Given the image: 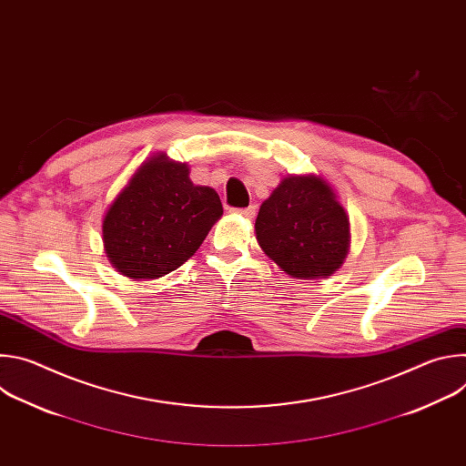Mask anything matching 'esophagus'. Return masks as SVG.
I'll use <instances>...</instances> for the list:
<instances>
[{"label": "esophagus", "instance_id": "obj_1", "mask_svg": "<svg viewBox=\"0 0 466 466\" xmlns=\"http://www.w3.org/2000/svg\"><path fill=\"white\" fill-rule=\"evenodd\" d=\"M234 216H241V218H245V219H252L254 218V214H256V210H254V207H248V208H234V210H230Z\"/></svg>", "mask_w": 466, "mask_h": 466}]
</instances>
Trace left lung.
I'll use <instances>...</instances> for the list:
<instances>
[{"instance_id":"left-lung-1","label":"left lung","mask_w":466,"mask_h":466,"mask_svg":"<svg viewBox=\"0 0 466 466\" xmlns=\"http://www.w3.org/2000/svg\"><path fill=\"white\" fill-rule=\"evenodd\" d=\"M254 230L261 250L297 280L331 277L350 250L349 214L320 175L284 177L261 203Z\"/></svg>"}]
</instances>
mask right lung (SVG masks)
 Returning <instances> with one entry per match:
<instances>
[{
	"instance_id": "right-lung-1",
	"label": "right lung",
	"mask_w": 466,
	"mask_h": 466,
	"mask_svg": "<svg viewBox=\"0 0 466 466\" xmlns=\"http://www.w3.org/2000/svg\"><path fill=\"white\" fill-rule=\"evenodd\" d=\"M221 216L214 187L195 186L187 164L155 153L103 216L106 258L130 280H157L187 261Z\"/></svg>"
}]
</instances>
